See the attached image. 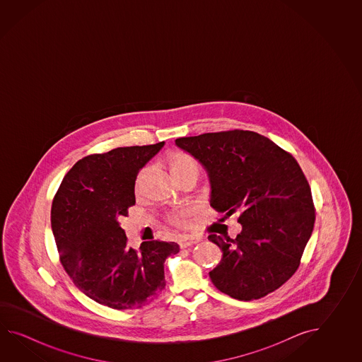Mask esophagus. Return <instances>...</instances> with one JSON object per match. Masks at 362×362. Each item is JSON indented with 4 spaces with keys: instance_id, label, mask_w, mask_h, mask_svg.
<instances>
[{
    "instance_id": "34e87169",
    "label": "esophagus",
    "mask_w": 362,
    "mask_h": 362,
    "mask_svg": "<svg viewBox=\"0 0 362 362\" xmlns=\"http://www.w3.org/2000/svg\"><path fill=\"white\" fill-rule=\"evenodd\" d=\"M199 242V239L192 237V235H182L181 238L178 239V245L181 248H186V247H192L197 245Z\"/></svg>"
}]
</instances>
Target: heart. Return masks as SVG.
<instances>
[{
	"label": "heart",
	"mask_w": 362,
	"mask_h": 362,
	"mask_svg": "<svg viewBox=\"0 0 362 362\" xmlns=\"http://www.w3.org/2000/svg\"><path fill=\"white\" fill-rule=\"evenodd\" d=\"M168 167H170V173L173 178H177L178 176L184 175L186 172H192L195 170L198 172V164L195 162V159L192 158L189 154H185V153H172L168 158ZM139 182H141V176L137 180V189H139ZM170 221L175 225H180V223H184L185 216L182 212H175L170 215Z\"/></svg>",
	"instance_id": "obj_1"
}]
</instances>
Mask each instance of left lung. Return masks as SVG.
Segmentation results:
<instances>
[{"label":"left lung","mask_w":362,"mask_h":362,"mask_svg":"<svg viewBox=\"0 0 362 362\" xmlns=\"http://www.w3.org/2000/svg\"><path fill=\"white\" fill-rule=\"evenodd\" d=\"M207 170L211 207L225 218L239 212L237 238L211 234L223 259L209 272L230 298L250 301L293 277L315 226V204L300 165L273 141L251 131L176 139Z\"/></svg>","instance_id":"8db88e82"}]
</instances>
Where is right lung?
Returning a JSON list of instances; mask_svg holds the SVG:
<instances>
[{
  "label": "right lung",
  "instance_id": "add662e5",
  "mask_svg": "<svg viewBox=\"0 0 362 362\" xmlns=\"http://www.w3.org/2000/svg\"><path fill=\"white\" fill-rule=\"evenodd\" d=\"M164 142L117 147L88 155L69 170L52 204V229L62 265L80 291L102 305L123 310L154 300L165 287L164 262L175 242L127 247L119 220L136 204L139 170Z\"/></svg>",
  "mask_w": 362,
  "mask_h": 362
}]
</instances>
